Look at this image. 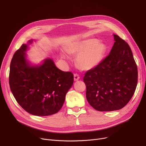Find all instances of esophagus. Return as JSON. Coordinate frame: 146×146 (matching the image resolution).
<instances>
[{
	"mask_svg": "<svg viewBox=\"0 0 146 146\" xmlns=\"http://www.w3.org/2000/svg\"><path fill=\"white\" fill-rule=\"evenodd\" d=\"M79 79H80V77L78 74H74V81H77Z\"/></svg>",
	"mask_w": 146,
	"mask_h": 146,
	"instance_id": "obj_1",
	"label": "esophagus"
}]
</instances>
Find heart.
<instances>
[{
    "label": "heart",
    "mask_w": 146,
    "mask_h": 146,
    "mask_svg": "<svg viewBox=\"0 0 146 146\" xmlns=\"http://www.w3.org/2000/svg\"><path fill=\"white\" fill-rule=\"evenodd\" d=\"M72 51L81 53L78 63L82 68L88 70L101 63L104 56L105 47L102 44H97L96 40H88L76 45Z\"/></svg>",
    "instance_id": "1"
}]
</instances>
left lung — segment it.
Segmentation results:
<instances>
[{"instance_id": "left-lung-1", "label": "left lung", "mask_w": 146, "mask_h": 146, "mask_svg": "<svg viewBox=\"0 0 146 146\" xmlns=\"http://www.w3.org/2000/svg\"><path fill=\"white\" fill-rule=\"evenodd\" d=\"M110 54L83 78L89 104L99 111L122 109L133 97L138 82L137 67L129 45L113 34Z\"/></svg>"}]
</instances>
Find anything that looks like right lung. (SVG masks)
<instances>
[{"mask_svg": "<svg viewBox=\"0 0 146 146\" xmlns=\"http://www.w3.org/2000/svg\"><path fill=\"white\" fill-rule=\"evenodd\" d=\"M27 48L23 44L11 60L9 82L12 93L19 105L31 114L48 116L56 113L73 85V74L60 70L50 58L40 66H29L25 54Z\"/></svg>", "mask_w": 146, "mask_h": 146, "instance_id": "obj_1", "label": "right lung"}]
</instances>
